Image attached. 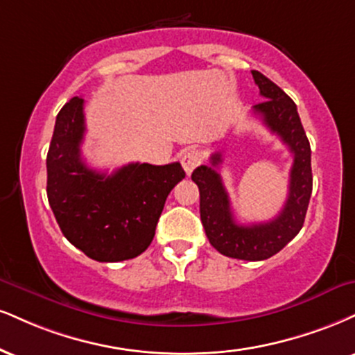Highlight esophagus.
I'll list each match as a JSON object with an SVG mask.
<instances>
[{"label":"esophagus","mask_w":355,"mask_h":355,"mask_svg":"<svg viewBox=\"0 0 355 355\" xmlns=\"http://www.w3.org/2000/svg\"><path fill=\"white\" fill-rule=\"evenodd\" d=\"M182 166L183 170H185L187 173H191L193 170L198 166L200 164H202V153H200L198 150H187L185 153L182 155Z\"/></svg>","instance_id":"1"}]
</instances>
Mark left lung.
Listing matches in <instances>:
<instances>
[{
  "mask_svg": "<svg viewBox=\"0 0 355 355\" xmlns=\"http://www.w3.org/2000/svg\"><path fill=\"white\" fill-rule=\"evenodd\" d=\"M259 94L266 101L253 107L272 134L288 145L294 162L289 175V193L279 215L266 223L238 225L233 218L232 205L216 166L221 164V153L211 155V166L200 165L191 173V180L200 190V216L211 246L230 258L261 261L279 253L301 232L304 225L307 205L313 193L311 172V145L297 114L296 104L283 89L263 76L251 71Z\"/></svg>",
  "mask_w": 355,
  "mask_h": 355,
  "instance_id": "left-lung-1",
  "label": "left lung"
}]
</instances>
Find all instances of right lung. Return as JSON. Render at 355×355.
Listing matches in <instances>:
<instances>
[{
	"mask_svg": "<svg viewBox=\"0 0 355 355\" xmlns=\"http://www.w3.org/2000/svg\"><path fill=\"white\" fill-rule=\"evenodd\" d=\"M84 132V99L72 97L55 117L46 159L51 210L64 236L89 258L132 259L152 243L166 196L185 172L178 162L97 172L80 157Z\"/></svg>",
	"mask_w": 355,
	"mask_h": 355,
	"instance_id": "1",
	"label": "right lung"
}]
</instances>
